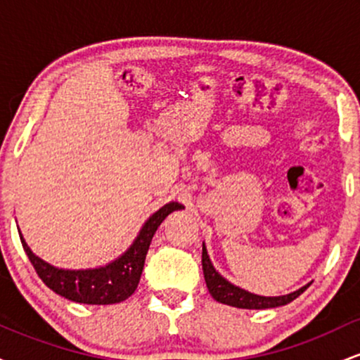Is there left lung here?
<instances>
[{
  "mask_svg": "<svg viewBox=\"0 0 360 360\" xmlns=\"http://www.w3.org/2000/svg\"><path fill=\"white\" fill-rule=\"evenodd\" d=\"M201 264H203V274H205V281L206 286H208L210 295L213 296L218 303L229 304V307H235V308H243V309H266V308H278V307H284V304L291 303L292 300H296L301 292L307 289V286L300 288L298 291H292L289 295H283V296H259L254 295V292L245 291V289L235 286V284L226 281L223 276L213 267L212 260H210L208 250H206L205 243H203V255H201Z\"/></svg>",
  "mask_w": 360,
  "mask_h": 360,
  "instance_id": "1",
  "label": "left lung"
}]
</instances>
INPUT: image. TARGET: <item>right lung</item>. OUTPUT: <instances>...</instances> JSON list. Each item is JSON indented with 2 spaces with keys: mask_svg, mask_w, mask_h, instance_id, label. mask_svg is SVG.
<instances>
[{
  "mask_svg": "<svg viewBox=\"0 0 360 360\" xmlns=\"http://www.w3.org/2000/svg\"><path fill=\"white\" fill-rule=\"evenodd\" d=\"M183 208L184 206L177 203V201L164 205L162 208H159L154 214L148 217V220L140 229L137 238L120 257L111 260L106 266L93 267V269H62V267H56L32 252L30 247L25 242L22 232H20V240H22L23 250L27 252L39 278L53 292L71 301H76V303L115 304L130 298L135 289H137L148 247H150L152 237H154L160 223L166 220L169 213Z\"/></svg>",
  "mask_w": 360,
  "mask_h": 360,
  "instance_id": "1",
  "label": "right lung"
}]
</instances>
